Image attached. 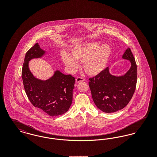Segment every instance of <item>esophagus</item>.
<instances>
[{
  "label": "esophagus",
  "mask_w": 157,
  "mask_h": 157,
  "mask_svg": "<svg viewBox=\"0 0 157 157\" xmlns=\"http://www.w3.org/2000/svg\"><path fill=\"white\" fill-rule=\"evenodd\" d=\"M85 81V79L83 78H82V77H78L76 79V82H82V81Z\"/></svg>",
  "instance_id": "1"
}]
</instances>
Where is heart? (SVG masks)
<instances>
[{
	"instance_id": "1",
	"label": "heart",
	"mask_w": 157,
	"mask_h": 157,
	"mask_svg": "<svg viewBox=\"0 0 157 157\" xmlns=\"http://www.w3.org/2000/svg\"><path fill=\"white\" fill-rule=\"evenodd\" d=\"M111 53V49L109 45L102 44L98 46V43L93 42L75 47L72 50L71 56L63 53L62 58L71 72L75 71L78 67L76 60L81 61V67L85 73L94 76L104 69Z\"/></svg>"
}]
</instances>
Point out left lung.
Masks as SVG:
<instances>
[{"label":"left lung","instance_id":"8db88e82","mask_svg":"<svg viewBox=\"0 0 157 157\" xmlns=\"http://www.w3.org/2000/svg\"><path fill=\"white\" fill-rule=\"evenodd\" d=\"M122 58L131 63L130 69L124 76L111 75L107 67L95 77L89 79L93 101L100 110L106 113L123 109L134 94L137 81V67L130 48L127 49Z\"/></svg>","mask_w":157,"mask_h":157}]
</instances>
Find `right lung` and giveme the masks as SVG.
<instances>
[{"label": "right lung", "mask_w": 157, "mask_h": 157, "mask_svg": "<svg viewBox=\"0 0 157 157\" xmlns=\"http://www.w3.org/2000/svg\"><path fill=\"white\" fill-rule=\"evenodd\" d=\"M45 52L37 43L26 52L22 78L25 92L32 104L49 116L56 117L67 112L72 104L75 79L59 71L46 81L35 78L30 72L28 62L33 58L41 57Z\"/></svg>", "instance_id": "1"}]
</instances>
